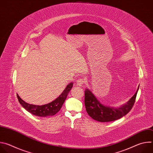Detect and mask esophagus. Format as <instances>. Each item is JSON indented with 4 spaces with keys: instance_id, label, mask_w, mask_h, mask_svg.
<instances>
[{
    "instance_id": "34e87169",
    "label": "esophagus",
    "mask_w": 153,
    "mask_h": 153,
    "mask_svg": "<svg viewBox=\"0 0 153 153\" xmlns=\"http://www.w3.org/2000/svg\"><path fill=\"white\" fill-rule=\"evenodd\" d=\"M85 79H82V78H80L79 79L77 80V85L79 86H82L84 83H85Z\"/></svg>"
}]
</instances>
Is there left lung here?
Instances as JSON below:
<instances>
[{
	"instance_id": "8db88e82",
	"label": "left lung",
	"mask_w": 153,
	"mask_h": 153,
	"mask_svg": "<svg viewBox=\"0 0 153 153\" xmlns=\"http://www.w3.org/2000/svg\"><path fill=\"white\" fill-rule=\"evenodd\" d=\"M139 87L134 95L130 99L128 102L118 108L103 105L90 90L86 89L85 91L86 111L91 118L100 122H111L117 120L128 114L132 109L136 101Z\"/></svg>"
}]
</instances>
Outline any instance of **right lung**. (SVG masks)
Returning a JSON list of instances; mask_svg holds the SVG:
<instances>
[{"label":"right lung","instance_id":"1","mask_svg":"<svg viewBox=\"0 0 153 153\" xmlns=\"http://www.w3.org/2000/svg\"><path fill=\"white\" fill-rule=\"evenodd\" d=\"M73 85V83L68 84L62 93L55 100L43 105L39 106L29 104L22 99L18 94H17V97L21 105L32 114L39 117L51 116L59 111L68 96V94L71 90Z\"/></svg>","mask_w":153,"mask_h":153}]
</instances>
